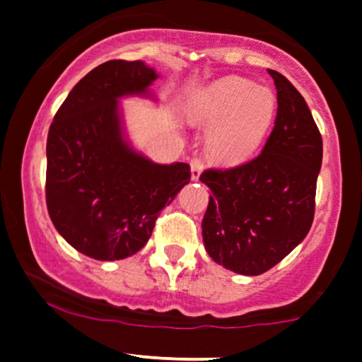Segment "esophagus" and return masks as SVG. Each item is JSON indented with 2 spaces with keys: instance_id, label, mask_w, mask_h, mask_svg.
I'll return each instance as SVG.
<instances>
[{
  "instance_id": "obj_1",
  "label": "esophagus",
  "mask_w": 362,
  "mask_h": 362,
  "mask_svg": "<svg viewBox=\"0 0 362 362\" xmlns=\"http://www.w3.org/2000/svg\"><path fill=\"white\" fill-rule=\"evenodd\" d=\"M204 163L201 158H194L191 161V178L192 180H199L201 173H203Z\"/></svg>"
}]
</instances>
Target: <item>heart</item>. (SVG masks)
<instances>
[{"instance_id":"b5f03b06","label":"heart","mask_w":362,"mask_h":362,"mask_svg":"<svg viewBox=\"0 0 362 362\" xmlns=\"http://www.w3.org/2000/svg\"><path fill=\"white\" fill-rule=\"evenodd\" d=\"M276 95L248 79L222 78L192 97L189 116L213 124L210 149L226 163H241L257 152L276 117Z\"/></svg>"}]
</instances>
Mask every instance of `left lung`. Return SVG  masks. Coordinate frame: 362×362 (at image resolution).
I'll return each instance as SVG.
<instances>
[{"mask_svg":"<svg viewBox=\"0 0 362 362\" xmlns=\"http://www.w3.org/2000/svg\"><path fill=\"white\" fill-rule=\"evenodd\" d=\"M272 133L257 158L229 170L210 168L199 180L211 196L203 243L213 262L243 276L279 264L310 230L322 139L305 98L279 72Z\"/></svg>","mask_w":362,"mask_h":362,"instance_id":"8db88e82","label":"left lung"}]
</instances>
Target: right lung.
I'll return each instance as SVG.
<instances>
[{
	"label": "right lung",
	"instance_id": "add662e5",
	"mask_svg": "<svg viewBox=\"0 0 362 362\" xmlns=\"http://www.w3.org/2000/svg\"><path fill=\"white\" fill-rule=\"evenodd\" d=\"M142 60L90 71L57 111L47 140V208L59 234L95 260H121L149 241L159 213L191 182L187 163L158 165L130 146L119 98L151 95Z\"/></svg>",
	"mask_w": 362,
	"mask_h": 362
}]
</instances>
